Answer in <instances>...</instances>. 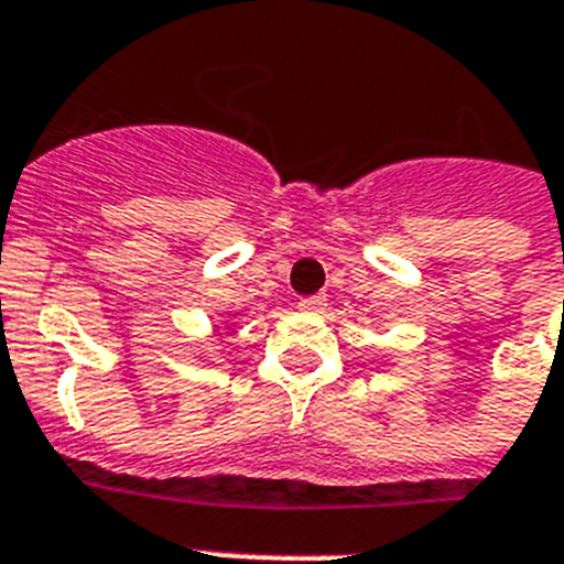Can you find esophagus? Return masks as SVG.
Instances as JSON below:
<instances>
[{"mask_svg": "<svg viewBox=\"0 0 564 564\" xmlns=\"http://www.w3.org/2000/svg\"><path fill=\"white\" fill-rule=\"evenodd\" d=\"M323 306H326V297H323V294H312V297H301V303H297V308H301V312H308V314L323 312Z\"/></svg>", "mask_w": 564, "mask_h": 564, "instance_id": "34e87169", "label": "esophagus"}]
</instances>
